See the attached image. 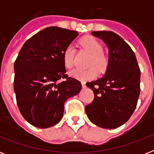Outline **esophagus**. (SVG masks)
<instances>
[{"label": "esophagus", "instance_id": "34e87169", "mask_svg": "<svg viewBox=\"0 0 154 154\" xmlns=\"http://www.w3.org/2000/svg\"><path fill=\"white\" fill-rule=\"evenodd\" d=\"M82 88H83V89L86 88V85H85V82H82Z\"/></svg>", "mask_w": 154, "mask_h": 154}]
</instances>
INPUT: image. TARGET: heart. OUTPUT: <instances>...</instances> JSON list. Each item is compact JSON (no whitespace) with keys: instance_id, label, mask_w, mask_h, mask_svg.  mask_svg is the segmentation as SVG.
<instances>
[{"instance_id":"b5f03b06","label":"heart","mask_w":154,"mask_h":154,"mask_svg":"<svg viewBox=\"0 0 154 154\" xmlns=\"http://www.w3.org/2000/svg\"><path fill=\"white\" fill-rule=\"evenodd\" d=\"M80 45L86 51L91 54V57L89 62V69H76L72 70L69 72L71 77L77 78L81 81H89L94 79L97 75V71L104 72L108 66V59L102 53L103 47L101 43L93 37L88 36L80 40ZM75 49L69 45L65 48L63 53V62L66 69H71L73 65Z\"/></svg>"}]
</instances>
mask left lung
Returning a JSON list of instances; mask_svg holds the SVG:
<instances>
[{
	"instance_id": "obj_1",
	"label": "left lung",
	"mask_w": 154,
	"mask_h": 154,
	"mask_svg": "<svg viewBox=\"0 0 154 154\" xmlns=\"http://www.w3.org/2000/svg\"><path fill=\"white\" fill-rule=\"evenodd\" d=\"M109 49L105 75L86 85L94 91L93 102L85 106L89 121L105 129H116L129 119L140 94L141 71L136 56L119 35L111 31L92 32Z\"/></svg>"
}]
</instances>
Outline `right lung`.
<instances>
[{
    "label": "right lung",
    "instance_id": "obj_1",
    "mask_svg": "<svg viewBox=\"0 0 154 154\" xmlns=\"http://www.w3.org/2000/svg\"><path fill=\"white\" fill-rule=\"evenodd\" d=\"M77 35V31L48 27L26 41L19 52L13 88L20 113L33 126L45 129L57 124L66 100L82 89L79 81L65 73L63 62L65 48Z\"/></svg>",
    "mask_w": 154,
    "mask_h": 154
}]
</instances>
